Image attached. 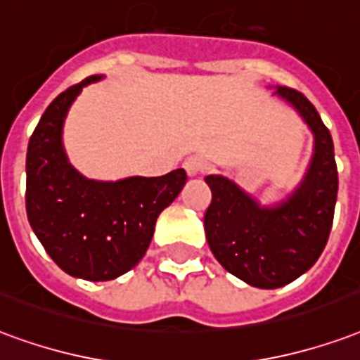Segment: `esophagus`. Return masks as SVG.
<instances>
[{
  "instance_id": "esophagus-1",
  "label": "esophagus",
  "mask_w": 360,
  "mask_h": 360,
  "mask_svg": "<svg viewBox=\"0 0 360 360\" xmlns=\"http://www.w3.org/2000/svg\"><path fill=\"white\" fill-rule=\"evenodd\" d=\"M183 166H185V169H187L188 175L204 173L207 169V164L200 158V156H188V158L185 160V164H183Z\"/></svg>"
}]
</instances>
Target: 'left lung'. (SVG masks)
Returning <instances> with one entry per match:
<instances>
[{"label": "left lung", "mask_w": 360, "mask_h": 360, "mask_svg": "<svg viewBox=\"0 0 360 360\" xmlns=\"http://www.w3.org/2000/svg\"><path fill=\"white\" fill-rule=\"evenodd\" d=\"M275 95L294 106L315 137L305 177L286 200L262 206L227 177L207 175L212 202L204 215L215 259L231 275L265 290L286 286L315 265L328 242L338 198L328 127L303 93L281 85Z\"/></svg>", "instance_id": "8db88e82"}]
</instances>
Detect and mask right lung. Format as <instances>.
Instances as JSON below:
<instances>
[{
    "mask_svg": "<svg viewBox=\"0 0 360 360\" xmlns=\"http://www.w3.org/2000/svg\"><path fill=\"white\" fill-rule=\"evenodd\" d=\"M89 76L47 106L26 154V214L58 267L84 281H112L131 271L153 240L162 210L187 183L185 169L160 177L85 179L63 148L66 112Z\"/></svg>",
    "mask_w": 360,
    "mask_h": 360,
    "instance_id": "obj_1",
    "label": "right lung"
}]
</instances>
